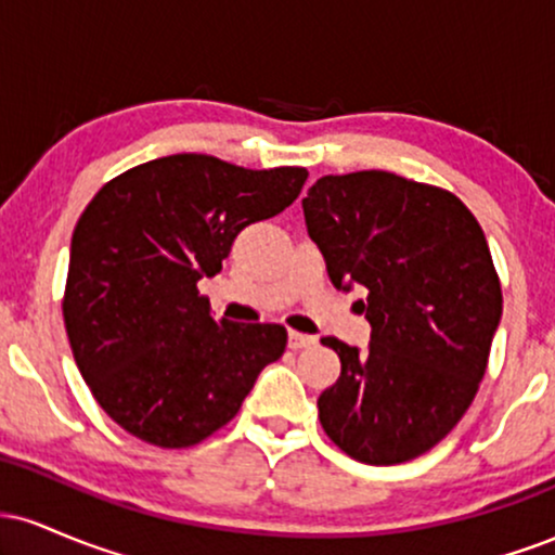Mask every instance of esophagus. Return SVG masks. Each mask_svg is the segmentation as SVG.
<instances>
[{"label":"esophagus","instance_id":"34e87169","mask_svg":"<svg viewBox=\"0 0 555 555\" xmlns=\"http://www.w3.org/2000/svg\"><path fill=\"white\" fill-rule=\"evenodd\" d=\"M315 336L310 334H299V331H289V347L292 349H305V347H313Z\"/></svg>","mask_w":555,"mask_h":555}]
</instances>
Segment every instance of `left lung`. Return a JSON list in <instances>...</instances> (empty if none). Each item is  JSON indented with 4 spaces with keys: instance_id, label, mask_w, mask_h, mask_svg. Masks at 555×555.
<instances>
[{
    "instance_id": "1",
    "label": "left lung",
    "mask_w": 555,
    "mask_h": 555,
    "mask_svg": "<svg viewBox=\"0 0 555 555\" xmlns=\"http://www.w3.org/2000/svg\"><path fill=\"white\" fill-rule=\"evenodd\" d=\"M331 284L365 286V352L321 344L341 375L318 397L323 430L365 464H401L443 441L473 404L503 297L486 234L454 193L391 175L321 177L302 197Z\"/></svg>"
}]
</instances>
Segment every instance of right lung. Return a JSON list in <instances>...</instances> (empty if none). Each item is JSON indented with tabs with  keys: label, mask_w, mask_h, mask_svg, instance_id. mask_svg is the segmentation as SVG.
Segmentation results:
<instances>
[{
	"label": "right lung",
	"mask_w": 555,
	"mask_h": 555,
	"mask_svg": "<svg viewBox=\"0 0 555 555\" xmlns=\"http://www.w3.org/2000/svg\"><path fill=\"white\" fill-rule=\"evenodd\" d=\"M302 167L245 169L175 154L106 182L69 245L62 315L88 388L119 428L162 449L201 443L284 354L279 323L216 321V276L247 224L295 203Z\"/></svg>",
	"instance_id": "right-lung-1"
}]
</instances>
